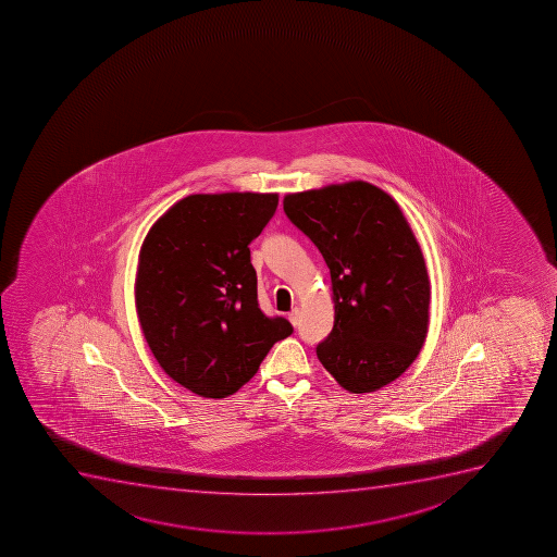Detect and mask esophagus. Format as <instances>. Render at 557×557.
<instances>
[{"label": "esophagus", "instance_id": "obj_1", "mask_svg": "<svg viewBox=\"0 0 557 557\" xmlns=\"http://www.w3.org/2000/svg\"><path fill=\"white\" fill-rule=\"evenodd\" d=\"M288 321L293 323L294 326L298 325L299 323V309H293L290 312H288Z\"/></svg>", "mask_w": 557, "mask_h": 557}]
</instances>
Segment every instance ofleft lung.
I'll list each match as a JSON object with an SVG mask.
<instances>
[{
	"mask_svg": "<svg viewBox=\"0 0 557 557\" xmlns=\"http://www.w3.org/2000/svg\"><path fill=\"white\" fill-rule=\"evenodd\" d=\"M283 209L331 269L334 326L318 359L345 391H380L413 363L429 332V272L407 218L361 180L287 194Z\"/></svg>",
	"mask_w": 557,
	"mask_h": 557,
	"instance_id": "1",
	"label": "left lung"
}]
</instances>
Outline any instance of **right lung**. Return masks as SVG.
<instances>
[{
	"label": "right lung",
	"instance_id": "1",
	"mask_svg": "<svg viewBox=\"0 0 557 557\" xmlns=\"http://www.w3.org/2000/svg\"><path fill=\"white\" fill-rule=\"evenodd\" d=\"M277 194H190L150 226L139 250L134 299L156 361L172 380L209 399L252 380L285 318L258 307L250 242L274 215Z\"/></svg>",
	"mask_w": 557,
	"mask_h": 557
}]
</instances>
